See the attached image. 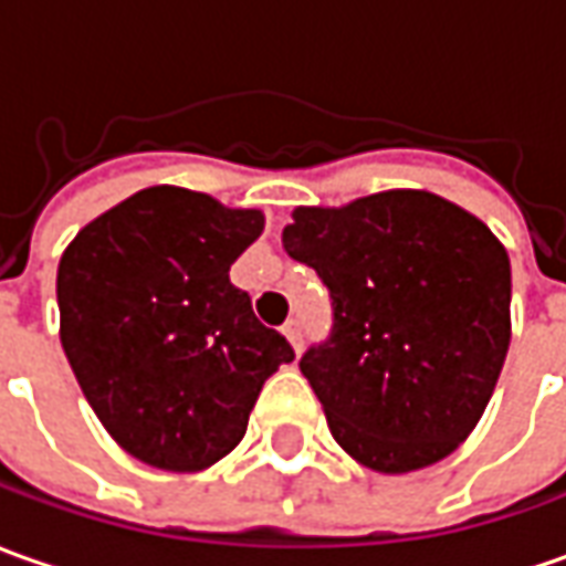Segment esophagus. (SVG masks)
<instances>
[{
	"mask_svg": "<svg viewBox=\"0 0 566 566\" xmlns=\"http://www.w3.org/2000/svg\"><path fill=\"white\" fill-rule=\"evenodd\" d=\"M282 332H284V337L291 340V347H294V353H300V349H303V334H300V322H297V318H291V322L284 325Z\"/></svg>",
	"mask_w": 566,
	"mask_h": 566,
	"instance_id": "esophagus-1",
	"label": "esophagus"
}]
</instances>
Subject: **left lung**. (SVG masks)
Segmentation results:
<instances>
[{
    "mask_svg": "<svg viewBox=\"0 0 566 566\" xmlns=\"http://www.w3.org/2000/svg\"><path fill=\"white\" fill-rule=\"evenodd\" d=\"M282 244L328 284L332 337L300 371L337 446L378 474L452 455L511 344V263L486 222L418 188L297 207Z\"/></svg>",
    "mask_w": 566,
    "mask_h": 566,
    "instance_id": "8db88e82",
    "label": "left lung"
}]
</instances>
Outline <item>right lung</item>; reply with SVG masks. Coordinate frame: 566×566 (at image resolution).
Segmentation results:
<instances>
[{
    "mask_svg": "<svg viewBox=\"0 0 566 566\" xmlns=\"http://www.w3.org/2000/svg\"><path fill=\"white\" fill-rule=\"evenodd\" d=\"M260 210L151 186L83 226L57 263L61 347L133 459L195 474L241 443L269 375L294 359L229 269Z\"/></svg>",
    "mask_w": 566,
    "mask_h": 566,
    "instance_id": "add662e5",
    "label": "right lung"
}]
</instances>
